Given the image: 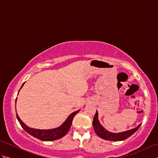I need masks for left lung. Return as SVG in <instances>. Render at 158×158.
<instances>
[{"mask_svg": "<svg viewBox=\"0 0 158 158\" xmlns=\"http://www.w3.org/2000/svg\"><path fill=\"white\" fill-rule=\"evenodd\" d=\"M92 124H93L94 129V131L97 134V135L103 139L111 140V141H120V140H123L127 139L131 135H132L139 128L140 125H141V124H139V125L136 127H135V128H133L130 130H127L126 132H119V133L110 132L109 131L106 130V129L104 128V127L101 126V124L100 123L98 119V112L97 111L95 114L94 117Z\"/></svg>", "mask_w": 158, "mask_h": 158, "instance_id": "8db88e82", "label": "left lung"}]
</instances>
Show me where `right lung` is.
<instances>
[{
	"instance_id": "add662e5",
	"label": "right lung",
	"mask_w": 158,
	"mask_h": 158,
	"mask_svg": "<svg viewBox=\"0 0 158 158\" xmlns=\"http://www.w3.org/2000/svg\"><path fill=\"white\" fill-rule=\"evenodd\" d=\"M23 84H24V83H23L21 88H22ZM78 112L79 110L73 112L69 116L68 118L66 120V122L64 123L61 126L52 130H37L31 128V127H28L22 122V121L20 119L18 114H16V116L17 118H18V122L20 123V125L23 127V129L26 132L28 133L29 135H32V136H34L35 138L39 140H44V141H52V140L60 139L69 132L70 127L71 126L74 117H75V115Z\"/></svg>"
}]
</instances>
